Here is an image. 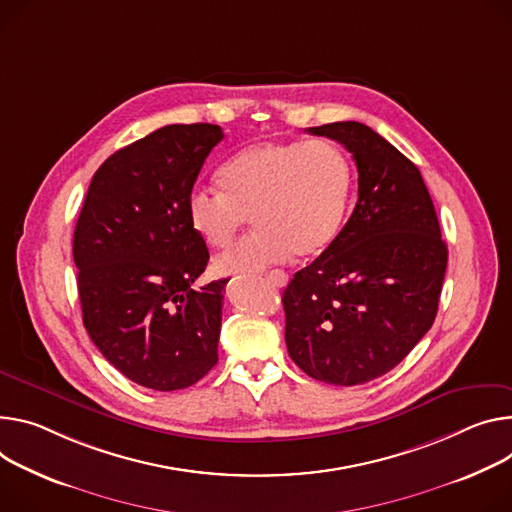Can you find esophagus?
Returning <instances> with one entry per match:
<instances>
[{
  "label": "esophagus",
  "instance_id": "obj_1",
  "mask_svg": "<svg viewBox=\"0 0 512 512\" xmlns=\"http://www.w3.org/2000/svg\"><path fill=\"white\" fill-rule=\"evenodd\" d=\"M267 280H269L273 286H277V288H284V286L288 284V273H284V271H271V273L267 275Z\"/></svg>",
  "mask_w": 512,
  "mask_h": 512
}]
</instances>
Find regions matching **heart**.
I'll return each mask as SVG.
<instances>
[{
    "label": "heart",
    "instance_id": "obj_1",
    "mask_svg": "<svg viewBox=\"0 0 512 512\" xmlns=\"http://www.w3.org/2000/svg\"><path fill=\"white\" fill-rule=\"evenodd\" d=\"M222 192L194 190L188 220L212 249H226L253 214L257 230L218 257L220 273H259L292 255L316 257L341 232L353 173L331 141H261L218 169Z\"/></svg>",
    "mask_w": 512,
    "mask_h": 512
}]
</instances>
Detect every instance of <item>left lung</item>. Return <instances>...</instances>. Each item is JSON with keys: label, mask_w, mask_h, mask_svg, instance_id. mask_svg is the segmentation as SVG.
I'll return each instance as SVG.
<instances>
[{"label": "left lung", "mask_w": 512, "mask_h": 512, "mask_svg": "<svg viewBox=\"0 0 512 512\" xmlns=\"http://www.w3.org/2000/svg\"><path fill=\"white\" fill-rule=\"evenodd\" d=\"M310 134L341 143L357 165L351 218L284 290L286 345L314 380L359 386L396 367L433 327L447 245L421 171L361 122Z\"/></svg>", "instance_id": "1"}]
</instances>
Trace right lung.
<instances>
[{"mask_svg":"<svg viewBox=\"0 0 512 512\" xmlns=\"http://www.w3.org/2000/svg\"><path fill=\"white\" fill-rule=\"evenodd\" d=\"M216 124H169L108 157L89 183L73 235L83 324L102 355L138 386L181 390L218 361L224 286L194 282L208 247L188 198Z\"/></svg>","mask_w":512,"mask_h":512,"instance_id":"1","label":"right lung"}]
</instances>
